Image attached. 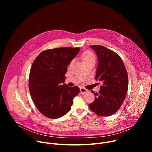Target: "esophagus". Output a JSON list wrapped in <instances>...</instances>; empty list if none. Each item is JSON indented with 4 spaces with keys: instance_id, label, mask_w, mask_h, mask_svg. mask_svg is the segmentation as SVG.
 Returning <instances> with one entry per match:
<instances>
[{
    "instance_id": "esophagus-1",
    "label": "esophagus",
    "mask_w": 152,
    "mask_h": 152,
    "mask_svg": "<svg viewBox=\"0 0 152 152\" xmlns=\"http://www.w3.org/2000/svg\"><path fill=\"white\" fill-rule=\"evenodd\" d=\"M80 91L81 94H85V93H88V90L85 89V88H83V87H82V88H80Z\"/></svg>"
}]
</instances>
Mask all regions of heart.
Returning <instances> with one entry per match:
<instances>
[{"label": "heart", "instance_id": "b5f03b06", "mask_svg": "<svg viewBox=\"0 0 152 152\" xmlns=\"http://www.w3.org/2000/svg\"><path fill=\"white\" fill-rule=\"evenodd\" d=\"M82 61H86V60H90V59H94L95 56L94 53L90 51V50H86L85 51L82 55Z\"/></svg>", "mask_w": 152, "mask_h": 152}]
</instances>
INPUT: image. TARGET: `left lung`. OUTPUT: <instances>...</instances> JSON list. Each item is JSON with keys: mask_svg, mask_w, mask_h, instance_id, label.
Instances as JSON below:
<instances>
[{"mask_svg": "<svg viewBox=\"0 0 152 152\" xmlns=\"http://www.w3.org/2000/svg\"><path fill=\"white\" fill-rule=\"evenodd\" d=\"M99 60L96 79L102 82L94 101L89 104L90 109L102 117L115 113L121 107L128 89V76L124 63L115 52L100 45H91Z\"/></svg>", "mask_w": 152, "mask_h": 152, "instance_id": "left-lung-1", "label": "left lung"}]
</instances>
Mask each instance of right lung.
Segmentation results:
<instances>
[{"label": "right lung", "mask_w": 152, "mask_h": 152, "mask_svg": "<svg viewBox=\"0 0 152 152\" xmlns=\"http://www.w3.org/2000/svg\"><path fill=\"white\" fill-rule=\"evenodd\" d=\"M79 48H59L41 52L30 70L29 87L38 110L49 118L62 117L71 109L78 86L64 83L67 67L77 55Z\"/></svg>", "instance_id": "obj_1"}]
</instances>
